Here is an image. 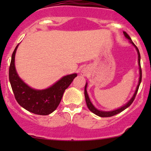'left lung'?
<instances>
[{"mask_svg":"<svg viewBox=\"0 0 151 151\" xmlns=\"http://www.w3.org/2000/svg\"><path fill=\"white\" fill-rule=\"evenodd\" d=\"M124 35H125V37L127 38V39H129L130 41H131V42L132 43L133 45L135 46V47L136 48V50L137 52H138V65H139V70H140V77H139V81H138V86H137L136 87V91H135L134 94H133V97L131 98V99L130 100V101L128 102L127 104H126V105H124V106H122L121 108L120 109H118L116 110H114V111H99L98 110V109H96L95 108L94 106H93L92 104H91V102L90 101V99L89 98V96H88V93H87V91H86V86H87V84H86L85 85V87H84V96H85V99H86V105H87V107L88 109H89L90 111H91L92 113H93L94 114H96V115L99 116L100 117H110V116H113L116 115V114H119L120 112L123 111L124 110H125L126 108H128V107L129 106L131 105V104L133 103V101H134L135 98H136V96L137 94V92H138V88H139V86H140V84H141V79H142V70H141V55H140V52H139V50H138V47L136 46V45L134 44L132 42V40H131V37H129V35L126 33V32H124Z\"/></svg>","mask_w":151,"mask_h":151,"instance_id":"left-lung-1","label":"left lung"}]
</instances>
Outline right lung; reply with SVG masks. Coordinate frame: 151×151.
<instances>
[{"mask_svg": "<svg viewBox=\"0 0 151 151\" xmlns=\"http://www.w3.org/2000/svg\"><path fill=\"white\" fill-rule=\"evenodd\" d=\"M18 46V45L12 55L9 67V80L15 99L22 107L31 113L37 115H48L52 113L60 104L65 89L77 74L65 76L48 89H32L20 79L15 70V55Z\"/></svg>", "mask_w": 151, "mask_h": 151, "instance_id": "right-lung-1", "label": "right lung"}]
</instances>
